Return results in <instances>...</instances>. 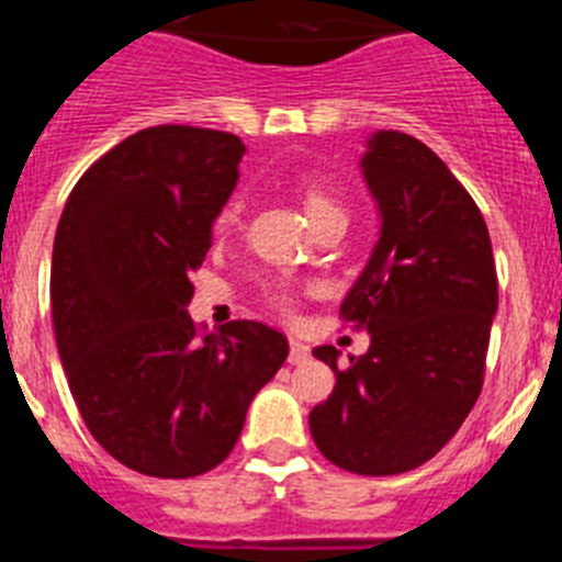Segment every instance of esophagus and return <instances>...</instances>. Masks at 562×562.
<instances>
[{
  "instance_id": "obj_1",
  "label": "esophagus",
  "mask_w": 562,
  "mask_h": 562,
  "mask_svg": "<svg viewBox=\"0 0 562 562\" xmlns=\"http://www.w3.org/2000/svg\"><path fill=\"white\" fill-rule=\"evenodd\" d=\"M310 360V346L301 340H290V362L292 366H301V362Z\"/></svg>"
}]
</instances>
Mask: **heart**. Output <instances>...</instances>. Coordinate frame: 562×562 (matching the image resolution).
Wrapping results in <instances>:
<instances>
[{"label": "heart", "instance_id": "obj_1", "mask_svg": "<svg viewBox=\"0 0 562 562\" xmlns=\"http://www.w3.org/2000/svg\"><path fill=\"white\" fill-rule=\"evenodd\" d=\"M304 207L310 222L324 220V216H329V213H342L340 205H337L331 196H326L324 191H317V188L304 191ZM238 213H241L238 211V202H231V205L220 213V220H216V236H227V233L238 225ZM276 301L281 306H286V297H276Z\"/></svg>", "mask_w": 562, "mask_h": 562}]
</instances>
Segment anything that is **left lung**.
Returning a JSON list of instances; mask_svg holds the SVG:
<instances>
[{
	"mask_svg": "<svg viewBox=\"0 0 562 562\" xmlns=\"http://www.w3.org/2000/svg\"><path fill=\"white\" fill-rule=\"evenodd\" d=\"M362 180L380 236L340 304L371 335L366 355L337 369L340 351L312 355L337 376L310 430L331 464L396 475L434 459L473 411L498 312L490 231L450 168L411 134L366 140Z\"/></svg>",
	"mask_w": 562,
	"mask_h": 562,
	"instance_id": "8db88e82",
	"label": "left lung"
}]
</instances>
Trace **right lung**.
Here are the masks:
<instances>
[{
    "instance_id": "obj_1",
    "label": "right lung",
    "mask_w": 562,
    "mask_h": 562,
    "mask_svg": "<svg viewBox=\"0 0 562 562\" xmlns=\"http://www.w3.org/2000/svg\"><path fill=\"white\" fill-rule=\"evenodd\" d=\"M245 151L213 128H143L83 173L58 222L49 304L69 391L98 445L154 479L222 464L290 355L258 321L200 340L188 315Z\"/></svg>"
}]
</instances>
